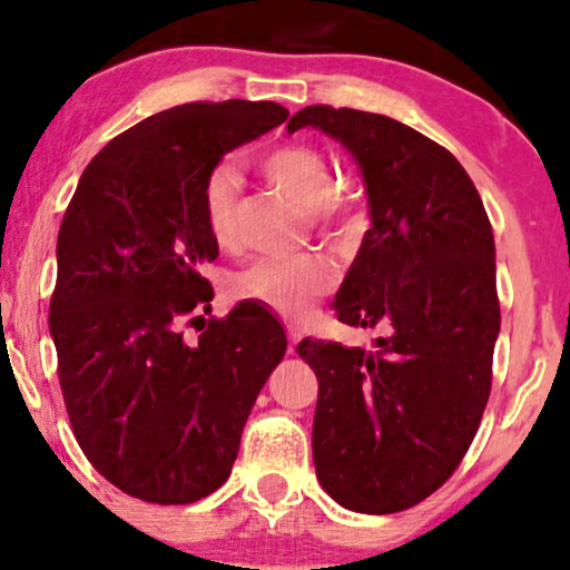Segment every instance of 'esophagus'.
I'll return each instance as SVG.
<instances>
[{
  "mask_svg": "<svg viewBox=\"0 0 570 570\" xmlns=\"http://www.w3.org/2000/svg\"><path fill=\"white\" fill-rule=\"evenodd\" d=\"M301 341V333L296 331V327H291V331H287V352H296V344Z\"/></svg>",
  "mask_w": 570,
  "mask_h": 570,
  "instance_id": "obj_1",
  "label": "esophagus"
}]
</instances>
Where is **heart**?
I'll use <instances>...</instances> for the list:
<instances>
[{
  "instance_id": "b5f03b06",
  "label": "heart",
  "mask_w": 570,
  "mask_h": 570,
  "mask_svg": "<svg viewBox=\"0 0 570 570\" xmlns=\"http://www.w3.org/2000/svg\"><path fill=\"white\" fill-rule=\"evenodd\" d=\"M258 170L269 184L309 207L314 220L333 234H346L357 224L352 194L336 191L338 170L309 144H283L258 157ZM239 180L232 165H216L203 186L205 224L218 245H229L237 226ZM336 283V269L325 256L301 253L287 258H261L234 277V296L256 301L287 320L306 317L312 304Z\"/></svg>"
}]
</instances>
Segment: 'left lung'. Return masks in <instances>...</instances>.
Returning a JSON list of instances; mask_svg holds the SVG:
<instances>
[{"instance_id":"left-lung-1","label":"left lung","mask_w":570,"mask_h":570,"mask_svg":"<svg viewBox=\"0 0 570 570\" xmlns=\"http://www.w3.org/2000/svg\"><path fill=\"white\" fill-rule=\"evenodd\" d=\"M317 127L363 173L373 226L333 309L386 327L376 352L298 344L320 381L312 453L341 507H416L456 472L491 394L501 312L497 245L472 178L451 151L384 114L306 106L287 132Z\"/></svg>"}]
</instances>
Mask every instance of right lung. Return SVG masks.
Here are the masks:
<instances>
[{"instance_id":"add662e5","label":"right lung","mask_w":570,"mask_h":570,"mask_svg":"<svg viewBox=\"0 0 570 570\" xmlns=\"http://www.w3.org/2000/svg\"><path fill=\"white\" fill-rule=\"evenodd\" d=\"M285 119L272 100L151 114L92 157L66 207L50 301L60 390L87 461L130 497L191 504L224 485L287 350L283 325L253 301L207 320L197 344L180 331L213 301L199 274L218 258L207 173Z\"/></svg>"}]
</instances>
